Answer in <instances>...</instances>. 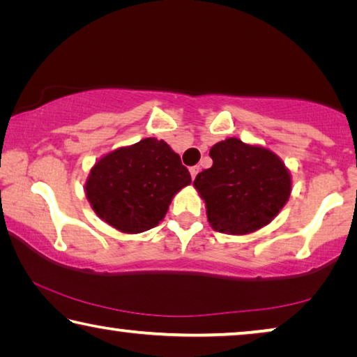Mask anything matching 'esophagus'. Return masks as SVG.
I'll return each instance as SVG.
<instances>
[{
	"label": "esophagus",
	"mask_w": 357,
	"mask_h": 357,
	"mask_svg": "<svg viewBox=\"0 0 357 357\" xmlns=\"http://www.w3.org/2000/svg\"><path fill=\"white\" fill-rule=\"evenodd\" d=\"M198 172H200V167L195 165V167H190V176L192 179H195V176L198 174Z\"/></svg>",
	"instance_id": "1"
}]
</instances>
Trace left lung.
<instances>
[{
  "label": "left lung",
  "mask_w": 357,
  "mask_h": 357,
  "mask_svg": "<svg viewBox=\"0 0 357 357\" xmlns=\"http://www.w3.org/2000/svg\"><path fill=\"white\" fill-rule=\"evenodd\" d=\"M213 167L197 174L193 185L206 203L215 231L247 234L274 219L291 192V176L273 151L238 138L214 144Z\"/></svg>",
  "instance_id": "obj_1"
}]
</instances>
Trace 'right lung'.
<instances>
[{
  "label": "right lung",
  "mask_w": 357,
  "mask_h": 357,
  "mask_svg": "<svg viewBox=\"0 0 357 357\" xmlns=\"http://www.w3.org/2000/svg\"><path fill=\"white\" fill-rule=\"evenodd\" d=\"M190 173L164 140L144 138L107 154L93 167L86 197L94 213L123 233L159 225Z\"/></svg>",
  "instance_id": "right-lung-1"
}]
</instances>
